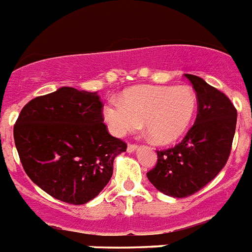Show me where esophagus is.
I'll use <instances>...</instances> for the list:
<instances>
[{"mask_svg": "<svg viewBox=\"0 0 252 252\" xmlns=\"http://www.w3.org/2000/svg\"><path fill=\"white\" fill-rule=\"evenodd\" d=\"M137 150V145L136 144H128L127 145V152L128 153H134Z\"/></svg>", "mask_w": 252, "mask_h": 252, "instance_id": "obj_1", "label": "esophagus"}]
</instances>
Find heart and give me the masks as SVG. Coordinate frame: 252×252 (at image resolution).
Segmentation results:
<instances>
[{
  "mask_svg": "<svg viewBox=\"0 0 252 252\" xmlns=\"http://www.w3.org/2000/svg\"><path fill=\"white\" fill-rule=\"evenodd\" d=\"M196 109L197 96L188 85H139L125 90L121 100H108L103 118L117 137L140 128L144 122L150 140L165 145L188 132Z\"/></svg>",
  "mask_w": 252,
  "mask_h": 252,
  "instance_id": "heart-1",
  "label": "heart"
}]
</instances>
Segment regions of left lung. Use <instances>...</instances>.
Returning <instances> with one entry per match:
<instances>
[{
	"label": "left lung",
	"instance_id": "obj_1",
	"mask_svg": "<svg viewBox=\"0 0 252 252\" xmlns=\"http://www.w3.org/2000/svg\"><path fill=\"white\" fill-rule=\"evenodd\" d=\"M185 76L196 92V121L175 148L157 152V165L147 173L157 190L172 197L190 196L222 171L237 122V111L228 96L201 77Z\"/></svg>",
	"mask_w": 252,
	"mask_h": 252
}]
</instances>
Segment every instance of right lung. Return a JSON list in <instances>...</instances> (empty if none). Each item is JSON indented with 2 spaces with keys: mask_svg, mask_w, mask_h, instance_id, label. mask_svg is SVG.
Listing matches in <instances>:
<instances>
[{
  "mask_svg": "<svg viewBox=\"0 0 252 252\" xmlns=\"http://www.w3.org/2000/svg\"><path fill=\"white\" fill-rule=\"evenodd\" d=\"M92 92L62 87L30 100L14 126L24 171L55 199L81 205L105 188L127 145L108 134Z\"/></svg>",
  "mask_w": 252,
  "mask_h": 252,
  "instance_id": "obj_1",
  "label": "right lung"
}]
</instances>
